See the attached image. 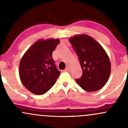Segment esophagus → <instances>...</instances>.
Instances as JSON below:
<instances>
[{
    "label": "esophagus",
    "instance_id": "esophagus-1",
    "mask_svg": "<svg viewBox=\"0 0 128 128\" xmlns=\"http://www.w3.org/2000/svg\"><path fill=\"white\" fill-rule=\"evenodd\" d=\"M65 71L67 72H70V69H69V67H66V69H65Z\"/></svg>",
    "mask_w": 128,
    "mask_h": 128
}]
</instances>
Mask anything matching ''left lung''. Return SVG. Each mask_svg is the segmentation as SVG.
<instances>
[{"label": "left lung", "instance_id": "left-lung-1", "mask_svg": "<svg viewBox=\"0 0 128 128\" xmlns=\"http://www.w3.org/2000/svg\"><path fill=\"white\" fill-rule=\"evenodd\" d=\"M78 56L82 75L76 81L88 92H96L106 84L111 73V62L106 52L98 42L86 34L69 38Z\"/></svg>", "mask_w": 128, "mask_h": 128}]
</instances>
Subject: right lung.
<instances>
[{"mask_svg":"<svg viewBox=\"0 0 128 128\" xmlns=\"http://www.w3.org/2000/svg\"><path fill=\"white\" fill-rule=\"evenodd\" d=\"M59 43L58 38L39 40L22 56L19 76L23 86L32 93H46L60 75L52 58V53Z\"/></svg>","mask_w":128,"mask_h":128,"instance_id":"obj_1","label":"right lung"}]
</instances>
